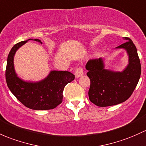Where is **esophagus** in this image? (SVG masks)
Segmentation results:
<instances>
[{"instance_id": "esophagus-1", "label": "esophagus", "mask_w": 146, "mask_h": 146, "mask_svg": "<svg viewBox=\"0 0 146 146\" xmlns=\"http://www.w3.org/2000/svg\"><path fill=\"white\" fill-rule=\"evenodd\" d=\"M84 75V70L82 67H78L75 71V76L76 78H79Z\"/></svg>"}]
</instances>
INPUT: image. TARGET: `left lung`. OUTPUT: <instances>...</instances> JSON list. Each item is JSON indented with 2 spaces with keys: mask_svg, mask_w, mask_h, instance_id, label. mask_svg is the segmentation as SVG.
I'll list each match as a JSON object with an SVG mask.
<instances>
[{
  "mask_svg": "<svg viewBox=\"0 0 146 146\" xmlns=\"http://www.w3.org/2000/svg\"><path fill=\"white\" fill-rule=\"evenodd\" d=\"M115 48H123L128 55V64L122 72L105 69L103 58L88 60L86 65L90 80L89 100L98 106H109L126 101L134 92L141 73L137 49L129 37Z\"/></svg>",
  "mask_w": 146,
  "mask_h": 146,
  "instance_id": "1",
  "label": "left lung"
}]
</instances>
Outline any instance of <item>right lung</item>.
I'll list each match as a JSON object with an SVG mask.
<instances>
[{"mask_svg": "<svg viewBox=\"0 0 146 146\" xmlns=\"http://www.w3.org/2000/svg\"><path fill=\"white\" fill-rule=\"evenodd\" d=\"M29 40L40 42L38 39H29L16 44L7 57L5 78L7 85L17 100L26 107L33 110H48L56 108L62 102L65 86L74 79L75 76L67 71L50 72L46 78L37 82L25 81L17 76L14 66L17 51Z\"/></svg>", "mask_w": 146, "mask_h": 146, "instance_id": "right-lung-1", "label": "right lung"}]
</instances>
